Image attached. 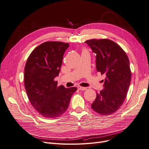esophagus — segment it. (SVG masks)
<instances>
[{
  "label": "esophagus",
  "instance_id": "obj_1",
  "mask_svg": "<svg viewBox=\"0 0 149 149\" xmlns=\"http://www.w3.org/2000/svg\"><path fill=\"white\" fill-rule=\"evenodd\" d=\"M78 89H79V90H81V91L86 90V88H85V87H82V86H79V87H78Z\"/></svg>",
  "mask_w": 149,
  "mask_h": 149
}]
</instances>
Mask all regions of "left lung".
<instances>
[{
    "mask_svg": "<svg viewBox=\"0 0 149 149\" xmlns=\"http://www.w3.org/2000/svg\"><path fill=\"white\" fill-rule=\"evenodd\" d=\"M85 42L96 54L97 70L106 75L104 88L97 93L91 108L100 114H111L122 105L130 86L132 72L128 58L118 44L108 39H93Z\"/></svg>",
    "mask_w": 149,
    "mask_h": 149,
    "instance_id": "1",
    "label": "left lung"
}]
</instances>
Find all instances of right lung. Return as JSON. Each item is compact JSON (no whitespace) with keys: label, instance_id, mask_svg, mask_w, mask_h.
I'll return each mask as SVG.
<instances>
[{"label":"right lung","instance_id":"1","mask_svg":"<svg viewBox=\"0 0 149 149\" xmlns=\"http://www.w3.org/2000/svg\"><path fill=\"white\" fill-rule=\"evenodd\" d=\"M68 43L44 42L29 56L24 71V85L29 99L36 110L47 118H55L65 112L76 87L57 86L63 55Z\"/></svg>","mask_w":149,"mask_h":149}]
</instances>
